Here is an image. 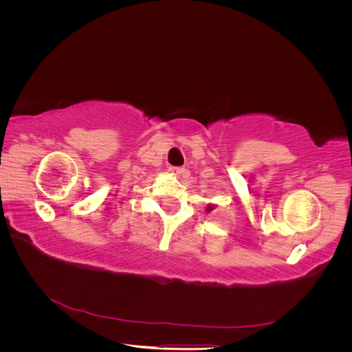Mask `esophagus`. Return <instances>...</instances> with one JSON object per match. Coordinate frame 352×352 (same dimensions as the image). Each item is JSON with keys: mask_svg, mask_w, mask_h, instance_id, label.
<instances>
[{"mask_svg": "<svg viewBox=\"0 0 352 352\" xmlns=\"http://www.w3.org/2000/svg\"><path fill=\"white\" fill-rule=\"evenodd\" d=\"M168 173L175 177H179V176H184L186 172L185 168H180V167H168Z\"/></svg>", "mask_w": 352, "mask_h": 352, "instance_id": "esophagus-1", "label": "esophagus"}]
</instances>
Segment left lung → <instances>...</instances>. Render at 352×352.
Masks as SVG:
<instances>
[{"instance_id": "8db88e82", "label": "left lung", "mask_w": 352, "mask_h": 352, "mask_svg": "<svg viewBox=\"0 0 352 352\" xmlns=\"http://www.w3.org/2000/svg\"><path fill=\"white\" fill-rule=\"evenodd\" d=\"M212 210H214V206H212V204H208V207H207V212H210V211H212Z\"/></svg>"}]
</instances>
